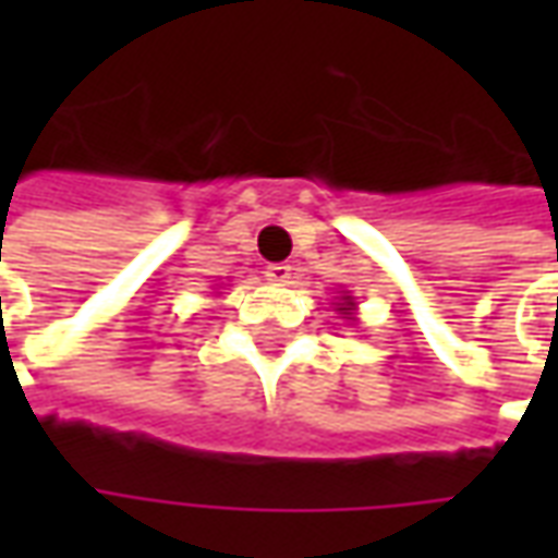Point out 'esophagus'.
<instances>
[{
    "label": "esophagus",
    "instance_id": "esophagus-1",
    "mask_svg": "<svg viewBox=\"0 0 558 558\" xmlns=\"http://www.w3.org/2000/svg\"><path fill=\"white\" fill-rule=\"evenodd\" d=\"M266 278L271 283H290L292 266H287V263H271V266H266Z\"/></svg>",
    "mask_w": 558,
    "mask_h": 558
}]
</instances>
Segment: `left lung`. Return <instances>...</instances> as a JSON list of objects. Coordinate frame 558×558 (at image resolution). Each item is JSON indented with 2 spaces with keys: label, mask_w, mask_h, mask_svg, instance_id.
Listing matches in <instances>:
<instances>
[{
  "label": "left lung",
  "mask_w": 558,
  "mask_h": 558,
  "mask_svg": "<svg viewBox=\"0 0 558 558\" xmlns=\"http://www.w3.org/2000/svg\"><path fill=\"white\" fill-rule=\"evenodd\" d=\"M338 311L340 314H347V319H352V311H355V302H352V295H347V292H343V295H340V304H338Z\"/></svg>",
  "instance_id": "1"
}]
</instances>
